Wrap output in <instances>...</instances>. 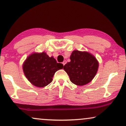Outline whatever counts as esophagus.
I'll return each instance as SVG.
<instances>
[{
	"instance_id": "1",
	"label": "esophagus",
	"mask_w": 126,
	"mask_h": 126,
	"mask_svg": "<svg viewBox=\"0 0 126 126\" xmlns=\"http://www.w3.org/2000/svg\"><path fill=\"white\" fill-rule=\"evenodd\" d=\"M66 61H65V60H64V61H63V65H65V64H66Z\"/></svg>"
}]
</instances>
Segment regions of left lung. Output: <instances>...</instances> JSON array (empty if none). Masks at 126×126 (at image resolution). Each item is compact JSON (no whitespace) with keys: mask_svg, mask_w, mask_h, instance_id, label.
Returning a JSON list of instances; mask_svg holds the SVG:
<instances>
[{"mask_svg":"<svg viewBox=\"0 0 126 126\" xmlns=\"http://www.w3.org/2000/svg\"><path fill=\"white\" fill-rule=\"evenodd\" d=\"M70 62L66 63L63 69L70 80L76 85H85L94 78L99 63L93 55L86 51L74 50L70 57Z\"/></svg>","mask_w":126,"mask_h":126,"instance_id":"8db88e82","label":"left lung"}]
</instances>
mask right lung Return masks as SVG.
<instances>
[{
    "instance_id": "add662e5",
    "label": "right lung",
    "mask_w": 126,
    "mask_h": 126,
    "mask_svg": "<svg viewBox=\"0 0 126 126\" xmlns=\"http://www.w3.org/2000/svg\"><path fill=\"white\" fill-rule=\"evenodd\" d=\"M63 68V63H57L53 57H49L45 52L30 55L23 65L26 78L38 87H45L50 83L54 73Z\"/></svg>"
}]
</instances>
